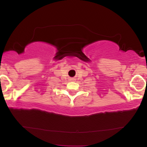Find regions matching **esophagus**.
I'll return each mask as SVG.
<instances>
[{
	"label": "esophagus",
	"instance_id": "esophagus-1",
	"mask_svg": "<svg viewBox=\"0 0 147 147\" xmlns=\"http://www.w3.org/2000/svg\"><path fill=\"white\" fill-rule=\"evenodd\" d=\"M72 79V80H74V79Z\"/></svg>",
	"mask_w": 147,
	"mask_h": 147
}]
</instances>
